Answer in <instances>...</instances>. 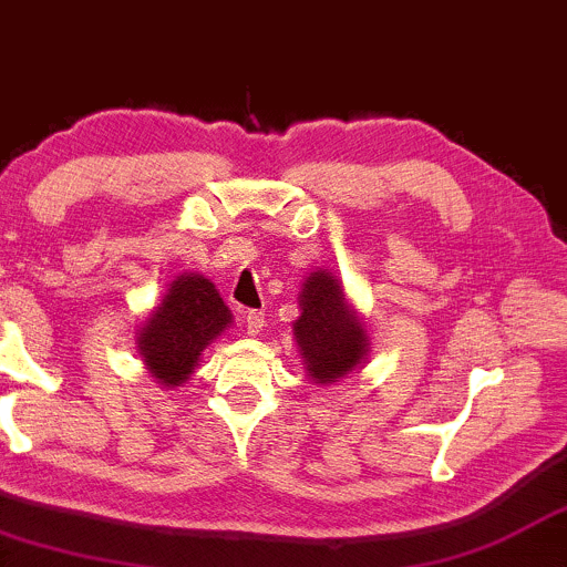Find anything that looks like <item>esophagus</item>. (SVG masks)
<instances>
[{"label": "esophagus", "instance_id": "obj_1", "mask_svg": "<svg viewBox=\"0 0 567 567\" xmlns=\"http://www.w3.org/2000/svg\"><path fill=\"white\" fill-rule=\"evenodd\" d=\"M264 322H266V319H264L261 311H248V313H245V330H248L250 338L261 336Z\"/></svg>", "mask_w": 567, "mask_h": 567}]
</instances>
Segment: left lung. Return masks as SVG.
Listing matches in <instances>:
<instances>
[{"label":"left lung","mask_w":567,"mask_h":567,"mask_svg":"<svg viewBox=\"0 0 567 567\" xmlns=\"http://www.w3.org/2000/svg\"><path fill=\"white\" fill-rule=\"evenodd\" d=\"M298 309L301 317L292 322V336L311 383H340L364 364L372 349L370 332L332 271L317 269L303 279Z\"/></svg>","instance_id":"left-lung-1"}]
</instances>
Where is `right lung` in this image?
I'll list each match as a JSON object with an SVG mask.
<instances>
[{
	"instance_id": "add662e5",
	"label": "right lung",
	"mask_w": 567,
	"mask_h": 567,
	"mask_svg": "<svg viewBox=\"0 0 567 567\" xmlns=\"http://www.w3.org/2000/svg\"><path fill=\"white\" fill-rule=\"evenodd\" d=\"M229 327L231 311L216 285L197 271H182L136 330V351L150 378L172 391L193 378L203 351Z\"/></svg>"
}]
</instances>
